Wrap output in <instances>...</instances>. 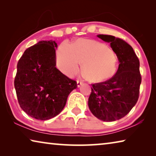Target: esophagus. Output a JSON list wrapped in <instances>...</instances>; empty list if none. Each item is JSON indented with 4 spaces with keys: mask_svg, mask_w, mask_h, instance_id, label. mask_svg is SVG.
I'll use <instances>...</instances> for the list:
<instances>
[{
    "mask_svg": "<svg viewBox=\"0 0 156 156\" xmlns=\"http://www.w3.org/2000/svg\"><path fill=\"white\" fill-rule=\"evenodd\" d=\"M84 83V81L83 80H77V85L78 87H80L82 84H83Z\"/></svg>",
    "mask_w": 156,
    "mask_h": 156,
    "instance_id": "34e87169",
    "label": "esophagus"
}]
</instances>
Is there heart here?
<instances>
[{"instance_id":"b5f03b06","label":"heart","mask_w":156,"mask_h":156,"mask_svg":"<svg viewBox=\"0 0 156 156\" xmlns=\"http://www.w3.org/2000/svg\"><path fill=\"white\" fill-rule=\"evenodd\" d=\"M57 64L65 74L72 76L83 64L82 73L87 80L101 82L115 74L118 68V57L112 49L100 42L78 39L71 46L60 44L57 51Z\"/></svg>"}]
</instances>
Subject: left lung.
Instances as JSON below:
<instances>
[{"label":"left lung","mask_w":156,"mask_h":156,"mask_svg":"<svg viewBox=\"0 0 156 156\" xmlns=\"http://www.w3.org/2000/svg\"><path fill=\"white\" fill-rule=\"evenodd\" d=\"M98 37L110 43L120 64L112 78L91 84L88 105L97 118L112 122L125 117L138 101L142 81L140 61L132 47L122 39L102 34Z\"/></svg>","instance_id":"left-lung-1"}]
</instances>
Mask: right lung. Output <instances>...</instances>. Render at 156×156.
<instances>
[{
	"mask_svg": "<svg viewBox=\"0 0 156 156\" xmlns=\"http://www.w3.org/2000/svg\"><path fill=\"white\" fill-rule=\"evenodd\" d=\"M56 47L55 41H40L26 49L18 62L14 87L18 103L37 120L58 115L69 95L78 87L77 82L56 67Z\"/></svg>",
	"mask_w": 156,
	"mask_h": 156,
	"instance_id": "add662e5",
	"label": "right lung"
}]
</instances>
